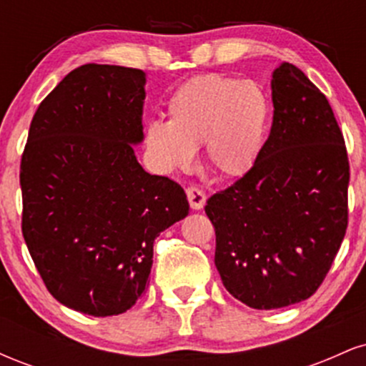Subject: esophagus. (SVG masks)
<instances>
[{
    "label": "esophagus",
    "instance_id": "34e87169",
    "mask_svg": "<svg viewBox=\"0 0 366 366\" xmlns=\"http://www.w3.org/2000/svg\"><path fill=\"white\" fill-rule=\"evenodd\" d=\"M186 192H187V199H189V204H191V208L192 209H203L204 203H207V194H204V192L196 186L187 187Z\"/></svg>",
    "mask_w": 366,
    "mask_h": 366
}]
</instances>
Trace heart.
Listing matches in <instances>:
<instances>
[{
	"label": "heart",
	"instance_id": "heart-1",
	"mask_svg": "<svg viewBox=\"0 0 366 366\" xmlns=\"http://www.w3.org/2000/svg\"><path fill=\"white\" fill-rule=\"evenodd\" d=\"M169 122H149L144 144L165 174L187 169L203 144L208 169L222 179L249 174L262 157L272 122L267 91L222 74L184 82L167 103Z\"/></svg>",
	"mask_w": 366,
	"mask_h": 366
}]
</instances>
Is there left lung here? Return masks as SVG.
<instances>
[{
	"label": "left lung",
	"mask_w": 366,
	"mask_h": 366,
	"mask_svg": "<svg viewBox=\"0 0 366 366\" xmlns=\"http://www.w3.org/2000/svg\"><path fill=\"white\" fill-rule=\"evenodd\" d=\"M274 124L258 163L204 212L225 289L254 310L308 300L347 229L350 162L329 102L297 66L272 74Z\"/></svg>",
	"instance_id": "left-lung-1"
}]
</instances>
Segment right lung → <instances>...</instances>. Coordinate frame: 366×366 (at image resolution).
I'll list each match as a JSON object with an SVG mask.
<instances>
[{"label": "right lung", "mask_w": 366, "mask_h": 366, "mask_svg": "<svg viewBox=\"0 0 366 366\" xmlns=\"http://www.w3.org/2000/svg\"><path fill=\"white\" fill-rule=\"evenodd\" d=\"M146 74L79 66L39 104L22 163V234L51 296L92 317L125 313L144 292L153 242L189 213L169 177L151 175L144 139Z\"/></svg>", "instance_id": "obj_1"}]
</instances>
